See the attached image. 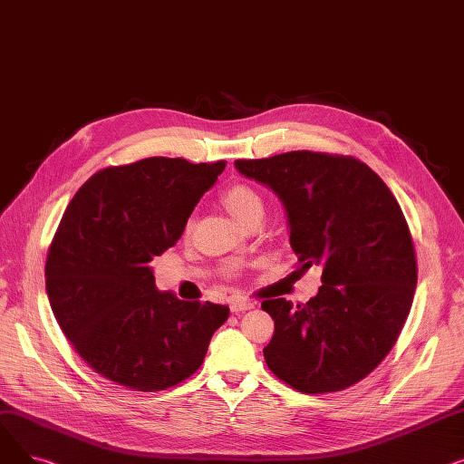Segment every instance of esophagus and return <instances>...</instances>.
Returning <instances> with one entry per match:
<instances>
[{
  "label": "esophagus",
  "instance_id": "obj_1",
  "mask_svg": "<svg viewBox=\"0 0 464 464\" xmlns=\"http://www.w3.org/2000/svg\"><path fill=\"white\" fill-rule=\"evenodd\" d=\"M229 306H231V312L238 314V312H246V310H252L254 308V303L246 297H231L229 301Z\"/></svg>",
  "mask_w": 464,
  "mask_h": 464
}]
</instances>
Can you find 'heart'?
<instances>
[{
    "label": "heart",
    "instance_id": "1",
    "mask_svg": "<svg viewBox=\"0 0 464 464\" xmlns=\"http://www.w3.org/2000/svg\"><path fill=\"white\" fill-rule=\"evenodd\" d=\"M224 205L229 210V214L240 222L248 214L256 210H263V199L261 195L248 188V186H233L224 193Z\"/></svg>",
    "mask_w": 464,
    "mask_h": 464
}]
</instances>
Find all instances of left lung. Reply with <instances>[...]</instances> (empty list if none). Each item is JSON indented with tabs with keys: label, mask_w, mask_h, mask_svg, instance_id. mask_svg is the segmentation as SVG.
Returning a JSON list of instances; mask_svg holds the SVG:
<instances>
[{
	"label": "left lung",
	"mask_w": 464,
	"mask_h": 464,
	"mask_svg": "<svg viewBox=\"0 0 464 464\" xmlns=\"http://www.w3.org/2000/svg\"><path fill=\"white\" fill-rule=\"evenodd\" d=\"M242 177L273 189L301 271L322 266L306 304L263 301L275 334L266 367L301 393H331L372 372L397 343L418 284L404 214L371 167L318 152L237 160Z\"/></svg>",
	"instance_id": "obj_1"
}]
</instances>
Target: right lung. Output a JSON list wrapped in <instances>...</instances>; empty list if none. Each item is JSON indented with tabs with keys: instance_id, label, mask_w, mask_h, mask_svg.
<instances>
[{
	"instance_id": "add662e5",
	"label": "right lung",
	"mask_w": 464,
	"mask_h": 464,
	"mask_svg": "<svg viewBox=\"0 0 464 464\" xmlns=\"http://www.w3.org/2000/svg\"><path fill=\"white\" fill-rule=\"evenodd\" d=\"M226 161L146 158L95 173L71 199L46 257V294L90 367L161 392L201 367L229 308L160 291L149 265L175 246Z\"/></svg>"
}]
</instances>
